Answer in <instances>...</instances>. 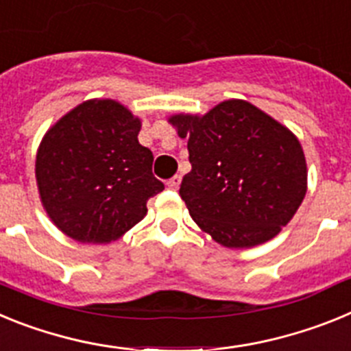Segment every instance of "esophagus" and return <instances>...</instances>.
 <instances>
[{
    "label": "esophagus",
    "instance_id": "1",
    "mask_svg": "<svg viewBox=\"0 0 351 351\" xmlns=\"http://www.w3.org/2000/svg\"><path fill=\"white\" fill-rule=\"evenodd\" d=\"M179 184H181V176H173L172 179H169V181H167V186H169L170 190H178Z\"/></svg>",
    "mask_w": 351,
    "mask_h": 351
}]
</instances>
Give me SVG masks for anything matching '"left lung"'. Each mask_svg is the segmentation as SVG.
<instances>
[{
	"label": "left lung",
	"instance_id": "1",
	"mask_svg": "<svg viewBox=\"0 0 351 351\" xmlns=\"http://www.w3.org/2000/svg\"><path fill=\"white\" fill-rule=\"evenodd\" d=\"M188 138L191 170L179 195L193 221L232 250L267 243L290 223L308 191V165L295 133L246 100L209 112L173 114Z\"/></svg>",
	"mask_w": 351,
	"mask_h": 351
}]
</instances>
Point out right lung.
Here are the masks:
<instances>
[{
	"label": "right lung",
	"instance_id": "1",
	"mask_svg": "<svg viewBox=\"0 0 351 351\" xmlns=\"http://www.w3.org/2000/svg\"><path fill=\"white\" fill-rule=\"evenodd\" d=\"M142 119L110 98L73 107L45 132L35 178L43 209L64 235L108 244L144 219L163 191L153 153L138 142Z\"/></svg>",
	"mask_w": 351,
	"mask_h": 351
}]
</instances>
